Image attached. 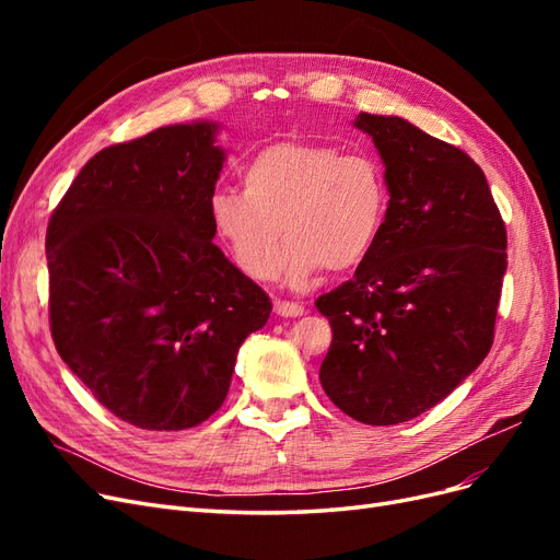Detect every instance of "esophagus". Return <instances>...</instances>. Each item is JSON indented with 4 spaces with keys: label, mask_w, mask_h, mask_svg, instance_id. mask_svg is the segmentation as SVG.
I'll list each match as a JSON object with an SVG mask.
<instances>
[{
    "label": "esophagus",
    "mask_w": 560,
    "mask_h": 560,
    "mask_svg": "<svg viewBox=\"0 0 560 560\" xmlns=\"http://www.w3.org/2000/svg\"><path fill=\"white\" fill-rule=\"evenodd\" d=\"M276 313L280 317H301L303 313H306V308H303L296 301H276Z\"/></svg>",
    "instance_id": "34e87169"
}]
</instances>
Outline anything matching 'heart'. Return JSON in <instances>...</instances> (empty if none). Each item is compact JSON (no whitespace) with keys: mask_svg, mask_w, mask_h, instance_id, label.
Returning a JSON list of instances; mask_svg holds the SVG:
<instances>
[{"mask_svg":"<svg viewBox=\"0 0 560 560\" xmlns=\"http://www.w3.org/2000/svg\"><path fill=\"white\" fill-rule=\"evenodd\" d=\"M243 194L219 191L210 222L245 276L276 278L282 238L284 278L301 287L322 268L348 273L374 252L389 210L383 165L366 154L284 140L254 154L241 173Z\"/></svg>","mask_w":560,"mask_h":560,"instance_id":"heart-1","label":"heart"}]
</instances>
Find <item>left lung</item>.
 Listing matches in <instances>:
<instances>
[{
  "label": "left lung",
  "mask_w": 560,
  "mask_h": 560,
  "mask_svg": "<svg viewBox=\"0 0 560 560\" xmlns=\"http://www.w3.org/2000/svg\"><path fill=\"white\" fill-rule=\"evenodd\" d=\"M385 165L389 210L354 278L317 299L334 338L319 383L366 425L436 406L493 346L506 231L481 167L399 116L360 114Z\"/></svg>",
  "instance_id": "8db88e82"
}]
</instances>
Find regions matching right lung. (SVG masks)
Wrapping results in <instances>:
<instances>
[{
	"mask_svg": "<svg viewBox=\"0 0 560 560\" xmlns=\"http://www.w3.org/2000/svg\"><path fill=\"white\" fill-rule=\"evenodd\" d=\"M219 124L165 126L95 154L48 222V313L62 362L140 430H189L229 395L270 299L212 238Z\"/></svg>",
	"mask_w": 560,
	"mask_h": 560,
	"instance_id": "1",
	"label": "right lung"
}]
</instances>
